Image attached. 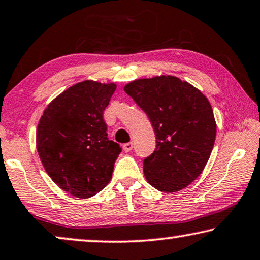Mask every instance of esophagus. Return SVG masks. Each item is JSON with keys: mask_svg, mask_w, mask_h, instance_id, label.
Here are the masks:
<instances>
[{"mask_svg": "<svg viewBox=\"0 0 260 260\" xmlns=\"http://www.w3.org/2000/svg\"><path fill=\"white\" fill-rule=\"evenodd\" d=\"M133 149H134V143L129 142V143L123 144V150H124L125 152H130V151L133 150Z\"/></svg>", "mask_w": 260, "mask_h": 260, "instance_id": "1", "label": "esophagus"}]
</instances>
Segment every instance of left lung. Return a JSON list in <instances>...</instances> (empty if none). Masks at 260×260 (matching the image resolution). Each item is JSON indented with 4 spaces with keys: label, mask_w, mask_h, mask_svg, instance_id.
<instances>
[{
    "label": "left lung",
    "mask_w": 260,
    "mask_h": 260,
    "mask_svg": "<svg viewBox=\"0 0 260 260\" xmlns=\"http://www.w3.org/2000/svg\"><path fill=\"white\" fill-rule=\"evenodd\" d=\"M147 115L155 149L143 160L146 180L166 193L181 190L205 169L216 138V123L207 98L188 82L162 75L124 87Z\"/></svg>",
    "instance_id": "obj_1"
}]
</instances>
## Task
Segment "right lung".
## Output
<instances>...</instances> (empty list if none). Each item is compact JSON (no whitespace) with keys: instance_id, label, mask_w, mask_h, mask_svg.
<instances>
[{"instance_id":"1","label":"right lung","mask_w":260,"mask_h":260,"mask_svg":"<svg viewBox=\"0 0 260 260\" xmlns=\"http://www.w3.org/2000/svg\"><path fill=\"white\" fill-rule=\"evenodd\" d=\"M114 83L83 81L70 87L44 111L37 129V150L44 169L61 189L90 198L110 181L122 152L109 141L103 119Z\"/></svg>"}]
</instances>
